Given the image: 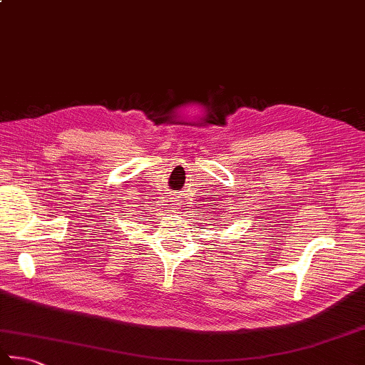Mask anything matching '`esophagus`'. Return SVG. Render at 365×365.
<instances>
[{"instance_id": "esophagus-1", "label": "esophagus", "mask_w": 365, "mask_h": 365, "mask_svg": "<svg viewBox=\"0 0 365 365\" xmlns=\"http://www.w3.org/2000/svg\"><path fill=\"white\" fill-rule=\"evenodd\" d=\"M178 201H180V199H177V197H174V201H173V204H174V207H175V209H182V207H180V202H178Z\"/></svg>"}]
</instances>
